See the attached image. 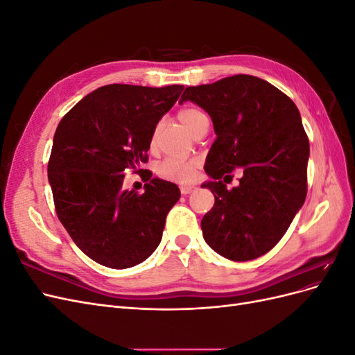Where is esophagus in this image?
<instances>
[{"label":"esophagus","instance_id":"obj_1","mask_svg":"<svg viewBox=\"0 0 355 355\" xmlns=\"http://www.w3.org/2000/svg\"><path fill=\"white\" fill-rule=\"evenodd\" d=\"M194 189H196V187H192V185H188V187H180V192H182V194H184V196L191 194V192L194 191Z\"/></svg>","mask_w":355,"mask_h":355}]
</instances>
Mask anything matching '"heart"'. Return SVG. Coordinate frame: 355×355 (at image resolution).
<instances>
[{"mask_svg":"<svg viewBox=\"0 0 355 355\" xmlns=\"http://www.w3.org/2000/svg\"><path fill=\"white\" fill-rule=\"evenodd\" d=\"M206 115L196 108H184L178 112V120L182 123L189 133L194 135L197 127L202 120H206ZM157 135H158V127L149 139V148L154 149L157 144ZM158 173L166 179L180 182V184H187L196 178L197 173V163L196 161H180L175 158H167L163 163L158 166Z\"/></svg>","mask_w":355,"mask_h":355,"instance_id":"b5f03b06","label":"heart"}]
</instances>
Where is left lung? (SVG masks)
Returning a JSON list of instances; mask_svg holds the SVG:
<instances>
[{
	"label": "left lung",
	"mask_w": 355,
	"mask_h": 355,
	"mask_svg": "<svg viewBox=\"0 0 355 355\" xmlns=\"http://www.w3.org/2000/svg\"><path fill=\"white\" fill-rule=\"evenodd\" d=\"M187 101L210 115L216 133L204 164L211 180L201 185L214 196L202 237L227 259H256L282 240L306 197L309 142L300 114L272 84L244 73L187 87ZM239 166L241 185L228 191L220 179Z\"/></svg>",
	"instance_id": "8db88e82"
}]
</instances>
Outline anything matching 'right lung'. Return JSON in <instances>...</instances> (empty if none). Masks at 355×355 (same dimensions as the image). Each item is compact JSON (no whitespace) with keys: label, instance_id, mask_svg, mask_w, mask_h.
<instances>
[{"label":"right lung","instance_id":"1","mask_svg":"<svg viewBox=\"0 0 355 355\" xmlns=\"http://www.w3.org/2000/svg\"><path fill=\"white\" fill-rule=\"evenodd\" d=\"M182 90L178 84L103 85L60 120L47 168L55 209L73 243L94 262L124 270L158 247L180 191L141 167L153 132ZM127 168L147 182L144 195L122 189Z\"/></svg>","mask_w":355,"mask_h":355}]
</instances>
